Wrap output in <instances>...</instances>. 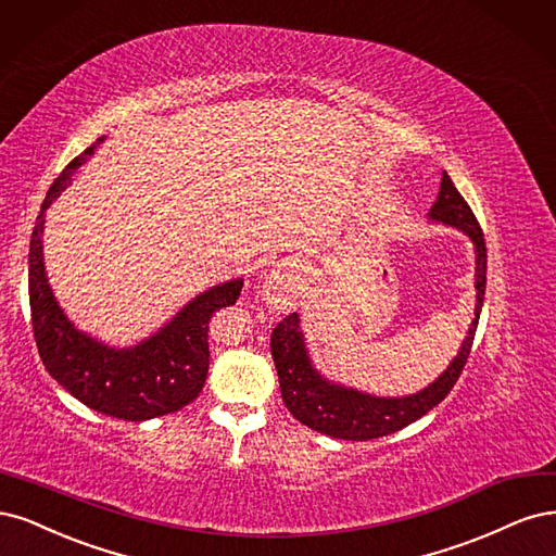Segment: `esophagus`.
<instances>
[{"label": "esophagus", "mask_w": 556, "mask_h": 556, "mask_svg": "<svg viewBox=\"0 0 556 556\" xmlns=\"http://www.w3.org/2000/svg\"><path fill=\"white\" fill-rule=\"evenodd\" d=\"M265 298L270 304H283L289 300V279H286L281 273H273L265 281Z\"/></svg>", "instance_id": "esophagus-1"}]
</instances>
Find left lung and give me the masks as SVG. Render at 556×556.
I'll return each mask as SVG.
<instances>
[{"mask_svg":"<svg viewBox=\"0 0 556 556\" xmlns=\"http://www.w3.org/2000/svg\"><path fill=\"white\" fill-rule=\"evenodd\" d=\"M429 214L443 224H451L464 230L476 244V256H478L476 258V289H478L476 318L457 357L432 386L418 392V395L400 397V400L363 395V392L339 388L320 379V376L314 371V367L309 365L307 351H304L300 318L298 314H289L286 318H281L277 328L273 330L270 349H273L275 367L279 374L281 400L286 408L291 410V416L302 425H307L326 437L344 439V441L381 439L392 432H400L402 427L422 418L427 410H432L439 402H443L447 392H451L453 386L457 383L459 374L464 365H467V357L471 353V344H473L478 318L482 309V298H485L488 247L473 210L469 207L467 201H464V195L455 189L453 180L447 177L445 170L441 177L439 199Z\"/></svg>","mask_w":556,"mask_h":556,"instance_id":"1","label":"left lung"}]
</instances>
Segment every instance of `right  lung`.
I'll return each instance as SVG.
<instances>
[{"label":"right lung","instance_id":"1","mask_svg":"<svg viewBox=\"0 0 556 556\" xmlns=\"http://www.w3.org/2000/svg\"><path fill=\"white\" fill-rule=\"evenodd\" d=\"M99 142L101 138L60 173L34 224L29 242L31 330L46 369L78 402L117 420L140 422L175 414L201 395L210 367V318L226 304L238 302L242 279L205 291L164 330L129 351L97 344L71 326L52 298L43 273V217L71 175L94 154Z\"/></svg>","mask_w":556,"mask_h":556}]
</instances>
